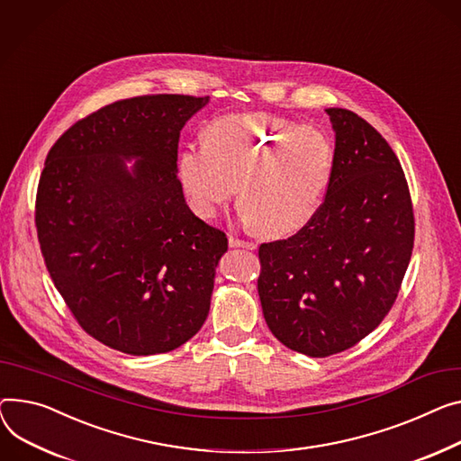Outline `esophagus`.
Listing matches in <instances>:
<instances>
[{
  "label": "esophagus",
  "mask_w": 461,
  "mask_h": 461,
  "mask_svg": "<svg viewBox=\"0 0 461 461\" xmlns=\"http://www.w3.org/2000/svg\"><path fill=\"white\" fill-rule=\"evenodd\" d=\"M228 242H230V247H231V249H247V250H256V244H254V242L237 239V237H233V235H230Z\"/></svg>",
  "instance_id": "obj_1"
}]
</instances>
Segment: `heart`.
Instances as JSON below:
<instances>
[{
    "label": "heart",
    "mask_w": 461,
    "mask_h": 461,
    "mask_svg": "<svg viewBox=\"0 0 461 461\" xmlns=\"http://www.w3.org/2000/svg\"><path fill=\"white\" fill-rule=\"evenodd\" d=\"M333 148L317 128L272 114H224L203 130V148L187 146L179 176L194 209L212 217L231 198L252 231L284 239L308 226L324 198Z\"/></svg>",
    "instance_id": "heart-1"
}]
</instances>
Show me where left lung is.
Segmentation results:
<instances>
[{
    "mask_svg": "<svg viewBox=\"0 0 461 461\" xmlns=\"http://www.w3.org/2000/svg\"><path fill=\"white\" fill-rule=\"evenodd\" d=\"M331 177L308 226L263 242L258 291L267 326L310 357L343 352L389 313L411 259L408 181L387 140L348 109H326Z\"/></svg>",
    "mask_w": 461,
    "mask_h": 461,
    "instance_id": "1",
    "label": "left lung"
}]
</instances>
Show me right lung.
<instances>
[{
    "instance_id": "add662e5",
    "label": "right lung",
    "mask_w": 461,
    "mask_h": 461,
    "mask_svg": "<svg viewBox=\"0 0 461 461\" xmlns=\"http://www.w3.org/2000/svg\"><path fill=\"white\" fill-rule=\"evenodd\" d=\"M207 102H114L77 120L46 158L35 205L42 258L79 326L109 348L165 354L207 319L228 237L189 209L177 179L179 131Z\"/></svg>"
}]
</instances>
